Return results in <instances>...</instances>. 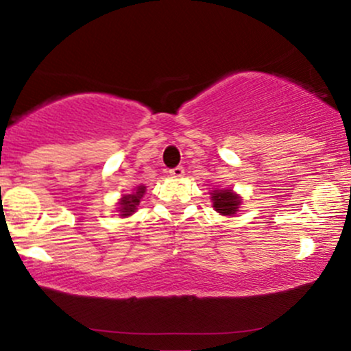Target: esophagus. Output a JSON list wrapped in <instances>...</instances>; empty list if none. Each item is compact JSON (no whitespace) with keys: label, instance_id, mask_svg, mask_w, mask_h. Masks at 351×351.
<instances>
[{"label":"esophagus","instance_id":"34e87169","mask_svg":"<svg viewBox=\"0 0 351 351\" xmlns=\"http://www.w3.org/2000/svg\"><path fill=\"white\" fill-rule=\"evenodd\" d=\"M183 175H184V168L183 167H176V168H171V170H170V176H173V178H181Z\"/></svg>","mask_w":351,"mask_h":351}]
</instances>
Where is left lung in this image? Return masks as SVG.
Masks as SVG:
<instances>
[{
	"label": "left lung",
	"mask_w": 351,
	"mask_h": 351,
	"mask_svg": "<svg viewBox=\"0 0 351 351\" xmlns=\"http://www.w3.org/2000/svg\"><path fill=\"white\" fill-rule=\"evenodd\" d=\"M213 208L223 216H234L239 211L241 198L232 189H215L211 193Z\"/></svg>",
	"instance_id": "8db88e82"
}]
</instances>
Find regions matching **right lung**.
I'll use <instances>...</instances> for the list:
<instances>
[{
    "label": "right lung",
    "mask_w": 351,
    "mask_h": 351,
    "mask_svg": "<svg viewBox=\"0 0 351 351\" xmlns=\"http://www.w3.org/2000/svg\"><path fill=\"white\" fill-rule=\"evenodd\" d=\"M143 195H145V186H143V184H140V186H136V189L134 193H132V195L122 196V199L119 201L120 216L127 217V216L134 215L136 206L140 204V199L143 198Z\"/></svg>",
    "instance_id": "1"
}]
</instances>
